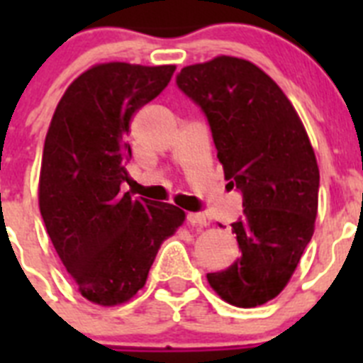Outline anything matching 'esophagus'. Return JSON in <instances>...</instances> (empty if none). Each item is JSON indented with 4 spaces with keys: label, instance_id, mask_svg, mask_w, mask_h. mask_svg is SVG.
I'll return each instance as SVG.
<instances>
[{
    "label": "esophagus",
    "instance_id": "34e87169",
    "mask_svg": "<svg viewBox=\"0 0 363 363\" xmlns=\"http://www.w3.org/2000/svg\"><path fill=\"white\" fill-rule=\"evenodd\" d=\"M187 221L194 227H205V225H207V218H205L201 213H189L187 214Z\"/></svg>",
    "mask_w": 363,
    "mask_h": 363
}]
</instances>
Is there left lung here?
I'll use <instances>...</instances> for the list:
<instances>
[{
    "label": "left lung",
    "instance_id": "left-lung-1",
    "mask_svg": "<svg viewBox=\"0 0 363 363\" xmlns=\"http://www.w3.org/2000/svg\"><path fill=\"white\" fill-rule=\"evenodd\" d=\"M176 83L205 112L227 187L243 196L233 223L242 255L207 281L230 306H264L289 284L314 233L320 171L307 130L277 82L242 57L184 67Z\"/></svg>",
    "mask_w": 363,
    "mask_h": 363
}]
</instances>
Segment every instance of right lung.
Here are the masks:
<instances>
[{
  "mask_svg": "<svg viewBox=\"0 0 363 363\" xmlns=\"http://www.w3.org/2000/svg\"><path fill=\"white\" fill-rule=\"evenodd\" d=\"M176 65L98 63L67 86L45 136L40 211L79 294L121 306L143 289L158 249L185 213L121 194L130 120L169 85Z\"/></svg>",
  "mask_w": 363,
  "mask_h": 363,
  "instance_id": "add662e5",
  "label": "right lung"
}]
</instances>
